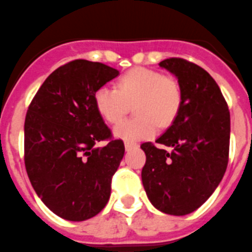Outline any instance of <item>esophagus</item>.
<instances>
[{
  "mask_svg": "<svg viewBox=\"0 0 252 252\" xmlns=\"http://www.w3.org/2000/svg\"><path fill=\"white\" fill-rule=\"evenodd\" d=\"M132 148H136V144H134V143H128V141H126V143H125V149L127 150H131L132 149Z\"/></svg>",
  "mask_w": 252,
  "mask_h": 252,
  "instance_id": "obj_1",
  "label": "esophagus"
}]
</instances>
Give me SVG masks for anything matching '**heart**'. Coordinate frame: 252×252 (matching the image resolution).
Wrapping results in <instances>:
<instances>
[{"label": "heart", "instance_id": "heart-1", "mask_svg": "<svg viewBox=\"0 0 252 252\" xmlns=\"http://www.w3.org/2000/svg\"><path fill=\"white\" fill-rule=\"evenodd\" d=\"M96 111L108 124H117L135 104L138 116L120 123L115 135L126 141L149 139L158 125L167 127L180 113L182 89L175 77L145 67H135L122 75L117 87H102L94 94Z\"/></svg>", "mask_w": 252, "mask_h": 252}]
</instances>
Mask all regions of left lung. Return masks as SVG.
<instances>
[{"label": "left lung", "instance_id": "8db88e82", "mask_svg": "<svg viewBox=\"0 0 252 252\" xmlns=\"http://www.w3.org/2000/svg\"><path fill=\"white\" fill-rule=\"evenodd\" d=\"M176 75L182 105L171 127L156 140L172 148L143 143L147 162L144 189L157 209L186 216L203 205L218 188L228 164L231 118L216 80L196 63L172 57L159 63Z\"/></svg>", "mask_w": 252, "mask_h": 252}]
</instances>
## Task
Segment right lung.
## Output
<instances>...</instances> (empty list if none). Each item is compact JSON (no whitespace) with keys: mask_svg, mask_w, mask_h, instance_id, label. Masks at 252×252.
Here are the masks:
<instances>
[{"mask_svg":"<svg viewBox=\"0 0 252 252\" xmlns=\"http://www.w3.org/2000/svg\"><path fill=\"white\" fill-rule=\"evenodd\" d=\"M118 70L74 60L38 89L24 125V162L32 186L49 210L72 222L96 216L108 203L112 177L125 154L98 113L94 94ZM107 141L104 147H96Z\"/></svg>","mask_w":252,"mask_h":252,"instance_id":"right-lung-1","label":"right lung"}]
</instances>
